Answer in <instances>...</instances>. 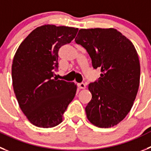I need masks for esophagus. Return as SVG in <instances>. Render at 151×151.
I'll return each instance as SVG.
<instances>
[{"label": "esophagus", "mask_w": 151, "mask_h": 151, "mask_svg": "<svg viewBox=\"0 0 151 151\" xmlns=\"http://www.w3.org/2000/svg\"><path fill=\"white\" fill-rule=\"evenodd\" d=\"M77 86H78L79 88H81V89H83V88H86V84L83 83H78L77 84Z\"/></svg>", "instance_id": "obj_1"}]
</instances>
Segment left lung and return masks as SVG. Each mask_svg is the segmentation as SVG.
<instances>
[{
  "label": "left lung",
  "mask_w": 151,
  "mask_h": 151,
  "mask_svg": "<svg viewBox=\"0 0 151 151\" xmlns=\"http://www.w3.org/2000/svg\"><path fill=\"white\" fill-rule=\"evenodd\" d=\"M75 42L86 50L101 77L88 85L91 100L85 110L95 126L109 128L126 117L140 81V63L133 43L114 28L80 29Z\"/></svg>",
  "instance_id": "left-lung-1"
}]
</instances>
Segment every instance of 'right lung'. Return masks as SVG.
<instances>
[{"label":"right lung","instance_id":"1","mask_svg":"<svg viewBox=\"0 0 151 151\" xmlns=\"http://www.w3.org/2000/svg\"><path fill=\"white\" fill-rule=\"evenodd\" d=\"M78 28L47 24L39 27L18 47L12 65V86L19 106L31 124L50 128L63 122L77 86L54 77L59 50L69 44Z\"/></svg>","mask_w":151,"mask_h":151}]
</instances>
